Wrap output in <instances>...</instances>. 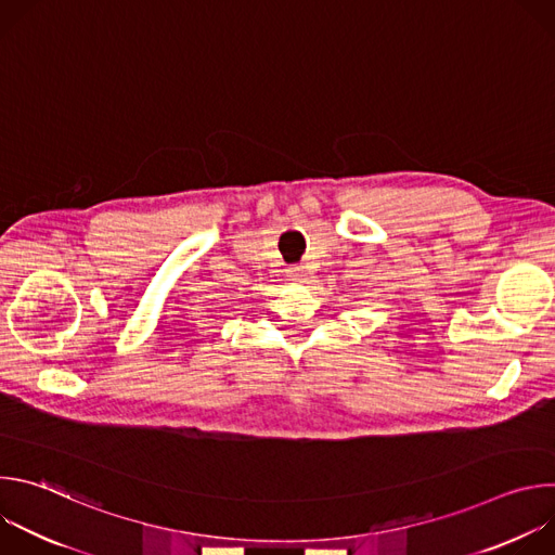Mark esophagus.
Listing matches in <instances>:
<instances>
[{
    "label": "esophagus",
    "instance_id": "obj_1",
    "mask_svg": "<svg viewBox=\"0 0 555 555\" xmlns=\"http://www.w3.org/2000/svg\"><path fill=\"white\" fill-rule=\"evenodd\" d=\"M287 274H289V279H292V281H298V283H302V279H305V270H302V266H294V268H289V270H287Z\"/></svg>",
    "mask_w": 555,
    "mask_h": 555
}]
</instances>
